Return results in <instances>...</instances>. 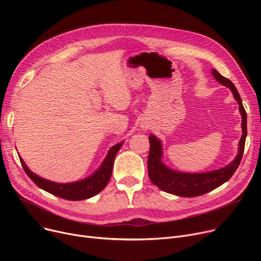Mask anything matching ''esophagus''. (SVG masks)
<instances>
[{"label": "esophagus", "mask_w": 261, "mask_h": 261, "mask_svg": "<svg viewBox=\"0 0 261 261\" xmlns=\"http://www.w3.org/2000/svg\"><path fill=\"white\" fill-rule=\"evenodd\" d=\"M141 127H142V129H143V130H144V131H145V130H147V129H148V126H147V125H142V126H141Z\"/></svg>", "instance_id": "1"}]
</instances>
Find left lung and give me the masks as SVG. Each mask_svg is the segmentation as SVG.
<instances>
[{"instance_id": "8db88e82", "label": "left lung", "mask_w": 261, "mask_h": 261, "mask_svg": "<svg viewBox=\"0 0 261 261\" xmlns=\"http://www.w3.org/2000/svg\"><path fill=\"white\" fill-rule=\"evenodd\" d=\"M213 77L228 88L232 93L235 100L238 102L239 112L241 114V128L242 135L238 145V153L228 165L206 172H183L177 171L168 167L163 162V144L154 134L149 135L150 151L148 155V174L151 182L156 185L161 190L166 191L168 194L180 197H198L214 190L227 182L231 175L237 170L242 159L246 134V112L243 108L240 95L232 82L223 77L215 68L212 70Z\"/></svg>"}]
</instances>
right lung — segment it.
<instances>
[{
  "instance_id": "obj_1",
  "label": "right lung",
  "mask_w": 261,
  "mask_h": 261,
  "mask_svg": "<svg viewBox=\"0 0 261 261\" xmlns=\"http://www.w3.org/2000/svg\"><path fill=\"white\" fill-rule=\"evenodd\" d=\"M122 144L123 142H120L109 149L107 156L100 164L99 168H97L95 172H93L88 177H85V179L71 183H57L46 180L44 177H41L26 166L25 162L21 156L19 158L26 174L31 177L32 181L38 187L54 196L65 200L80 201L96 196L107 186L110 179H111L115 155Z\"/></svg>"
}]
</instances>
